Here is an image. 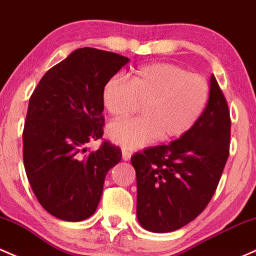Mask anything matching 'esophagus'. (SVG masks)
I'll return each instance as SVG.
<instances>
[{
    "instance_id": "obj_1",
    "label": "esophagus",
    "mask_w": 256,
    "mask_h": 256,
    "mask_svg": "<svg viewBox=\"0 0 256 256\" xmlns=\"http://www.w3.org/2000/svg\"><path fill=\"white\" fill-rule=\"evenodd\" d=\"M122 158H124L125 161L130 160V158H131V152H128V149L122 148Z\"/></svg>"
}]
</instances>
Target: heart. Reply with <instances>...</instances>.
<instances>
[{
    "label": "heart",
    "instance_id": "obj_1",
    "mask_svg": "<svg viewBox=\"0 0 256 256\" xmlns=\"http://www.w3.org/2000/svg\"><path fill=\"white\" fill-rule=\"evenodd\" d=\"M106 112L116 119L130 116L142 104V116L116 120L107 128L110 140L126 149H138L160 137L171 140L192 128L210 98L207 79L184 67L156 62L140 67L130 80L113 76L101 92Z\"/></svg>",
    "mask_w": 256,
    "mask_h": 256
}]
</instances>
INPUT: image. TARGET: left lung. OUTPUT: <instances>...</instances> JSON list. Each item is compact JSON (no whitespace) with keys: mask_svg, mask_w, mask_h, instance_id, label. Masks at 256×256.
Wrapping results in <instances>:
<instances>
[{"mask_svg":"<svg viewBox=\"0 0 256 256\" xmlns=\"http://www.w3.org/2000/svg\"><path fill=\"white\" fill-rule=\"evenodd\" d=\"M198 122L170 144L131 158L137 178V218L152 232H171L192 222L212 200L230 148L228 102L214 74Z\"/></svg>","mask_w":256,"mask_h":256,"instance_id":"8db88e82","label":"left lung"}]
</instances>
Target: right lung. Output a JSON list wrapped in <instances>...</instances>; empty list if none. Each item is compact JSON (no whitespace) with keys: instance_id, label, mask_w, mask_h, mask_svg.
Wrapping results in <instances>:
<instances>
[{"instance_id":"1","label":"right lung","mask_w":256,"mask_h":256,"mask_svg":"<svg viewBox=\"0 0 256 256\" xmlns=\"http://www.w3.org/2000/svg\"><path fill=\"white\" fill-rule=\"evenodd\" d=\"M128 58L100 49L79 48L43 76L28 101L22 158L40 206L55 218L80 222L95 213L107 172L122 149L104 142V84Z\"/></svg>"}]
</instances>
